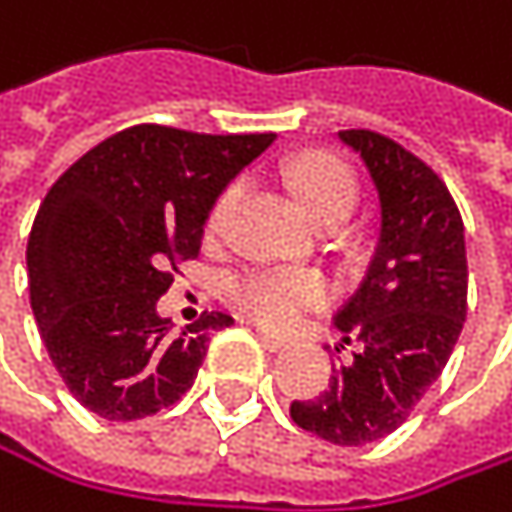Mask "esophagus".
I'll return each mask as SVG.
<instances>
[{
	"label": "esophagus",
	"mask_w": 512,
	"mask_h": 512,
	"mask_svg": "<svg viewBox=\"0 0 512 512\" xmlns=\"http://www.w3.org/2000/svg\"><path fill=\"white\" fill-rule=\"evenodd\" d=\"M254 333H258V339H261L264 348H270V351L288 348V339H285V336H276V333H270V330H264V327H254Z\"/></svg>",
	"instance_id": "34e87169"
}]
</instances>
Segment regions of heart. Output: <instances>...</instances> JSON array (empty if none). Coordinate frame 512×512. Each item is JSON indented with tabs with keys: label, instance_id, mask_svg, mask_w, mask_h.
<instances>
[{
	"label": "heart",
	"instance_id": "b5f03b06",
	"mask_svg": "<svg viewBox=\"0 0 512 512\" xmlns=\"http://www.w3.org/2000/svg\"><path fill=\"white\" fill-rule=\"evenodd\" d=\"M288 179L297 200L318 224H339L354 209L357 182L351 170L327 152H309L297 158L288 170ZM236 194L239 185H230L215 200L209 215L212 233L221 227V218ZM327 297L330 285L315 270H242L224 282V300L239 315L267 327H288L306 309L321 306Z\"/></svg>",
	"mask_w": 512,
	"mask_h": 512
}]
</instances>
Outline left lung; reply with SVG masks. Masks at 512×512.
Here are the masks:
<instances>
[{"mask_svg": "<svg viewBox=\"0 0 512 512\" xmlns=\"http://www.w3.org/2000/svg\"><path fill=\"white\" fill-rule=\"evenodd\" d=\"M366 164L381 200V236L360 291L339 309L342 351L330 387L294 399L300 429L363 447L396 432L444 372L468 315L465 224L444 179L402 143L369 131H339Z\"/></svg>", "mask_w": 512, "mask_h": 512, "instance_id": "1", "label": "left lung"}]
</instances>
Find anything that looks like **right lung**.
I'll return each mask as SVG.
<instances>
[{
  "mask_svg": "<svg viewBox=\"0 0 512 512\" xmlns=\"http://www.w3.org/2000/svg\"><path fill=\"white\" fill-rule=\"evenodd\" d=\"M276 134H197L131 125L80 155L32 221L26 267L41 342L71 396L104 420L179 402L221 312L173 333L155 303L200 254L203 221L227 182Z\"/></svg>",
  "mask_w": 512,
  "mask_h": 512,
  "instance_id": "obj_1",
  "label": "right lung"
}]
</instances>
